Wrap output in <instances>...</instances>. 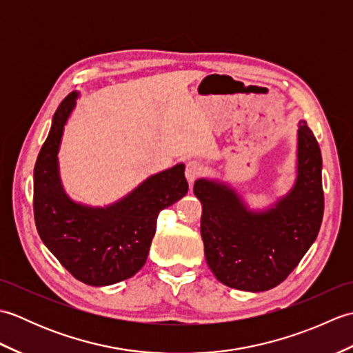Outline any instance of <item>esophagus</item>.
Wrapping results in <instances>:
<instances>
[{
	"label": "esophagus",
	"instance_id": "1",
	"mask_svg": "<svg viewBox=\"0 0 353 353\" xmlns=\"http://www.w3.org/2000/svg\"><path fill=\"white\" fill-rule=\"evenodd\" d=\"M201 172H203V167H201V163L197 161H191L186 163V168H185V176L188 179L190 185L199 179L201 176Z\"/></svg>",
	"mask_w": 353,
	"mask_h": 353
}]
</instances>
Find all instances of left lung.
<instances>
[{
    "label": "left lung",
    "mask_w": 353,
    "mask_h": 353,
    "mask_svg": "<svg viewBox=\"0 0 353 353\" xmlns=\"http://www.w3.org/2000/svg\"><path fill=\"white\" fill-rule=\"evenodd\" d=\"M201 239L209 268L230 288L267 291L287 279L316 241L323 220L319 142L299 123L297 179L288 196L265 212H252L226 185L199 179Z\"/></svg>",
    "instance_id": "1"
}]
</instances>
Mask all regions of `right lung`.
Instances as JSON below:
<instances>
[{"label": "right lung", "instance_id": "add662e5", "mask_svg": "<svg viewBox=\"0 0 353 353\" xmlns=\"http://www.w3.org/2000/svg\"><path fill=\"white\" fill-rule=\"evenodd\" d=\"M71 92L59 104L34 165L33 211L43 244L80 282L104 287L129 279L144 267L157 215L188 192L185 165L148 177L108 208L74 203L62 190L57 152L63 125L76 104Z\"/></svg>", "mask_w": 353, "mask_h": 353}]
</instances>
